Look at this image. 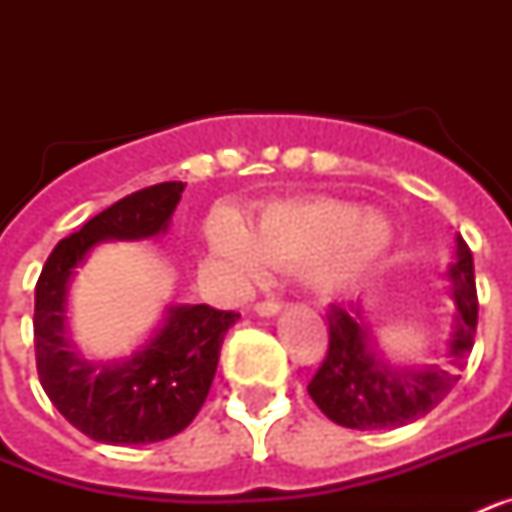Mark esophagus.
<instances>
[{"instance_id":"obj_1","label":"esophagus","mask_w":512,"mask_h":512,"mask_svg":"<svg viewBox=\"0 0 512 512\" xmlns=\"http://www.w3.org/2000/svg\"><path fill=\"white\" fill-rule=\"evenodd\" d=\"M279 310H282V305L277 300L256 302V312H259L261 318H274V315H279Z\"/></svg>"}]
</instances>
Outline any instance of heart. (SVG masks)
I'll list each match as a JSON object with an SVG mask.
<instances>
[{
    "instance_id": "1",
    "label": "heart",
    "mask_w": 512,
    "mask_h": 512,
    "mask_svg": "<svg viewBox=\"0 0 512 512\" xmlns=\"http://www.w3.org/2000/svg\"><path fill=\"white\" fill-rule=\"evenodd\" d=\"M207 241L238 282H259L266 266L305 264L302 279L312 295L338 300L382 261L392 228L379 212H359L338 197H310L266 207L251 233L235 217H220L207 228Z\"/></svg>"
}]
</instances>
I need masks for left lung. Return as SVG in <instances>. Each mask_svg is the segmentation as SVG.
<instances>
[{
    "mask_svg": "<svg viewBox=\"0 0 512 512\" xmlns=\"http://www.w3.org/2000/svg\"><path fill=\"white\" fill-rule=\"evenodd\" d=\"M446 277L451 282L454 323L449 346L438 364H395L387 359L361 305L328 310V356L307 392L333 423L356 431L400 428L431 413L459 382L477 333V287L472 251L456 235V259Z\"/></svg>",
    "mask_w": 512,
    "mask_h": 512,
    "instance_id": "1",
    "label": "left lung"
}]
</instances>
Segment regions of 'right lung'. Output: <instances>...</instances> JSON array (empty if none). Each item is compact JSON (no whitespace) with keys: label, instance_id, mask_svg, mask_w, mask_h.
<instances>
[{"label":"right lung","instance_id":"add662e5","mask_svg":"<svg viewBox=\"0 0 512 512\" xmlns=\"http://www.w3.org/2000/svg\"><path fill=\"white\" fill-rule=\"evenodd\" d=\"M182 182L128 194L63 238L35 284V361L53 408L84 436L112 446L156 443L182 433L215 379L220 346L238 312L171 305L130 356L94 361L69 338V289L89 251L104 241H146L166 233Z\"/></svg>","mask_w":512,"mask_h":512}]
</instances>
